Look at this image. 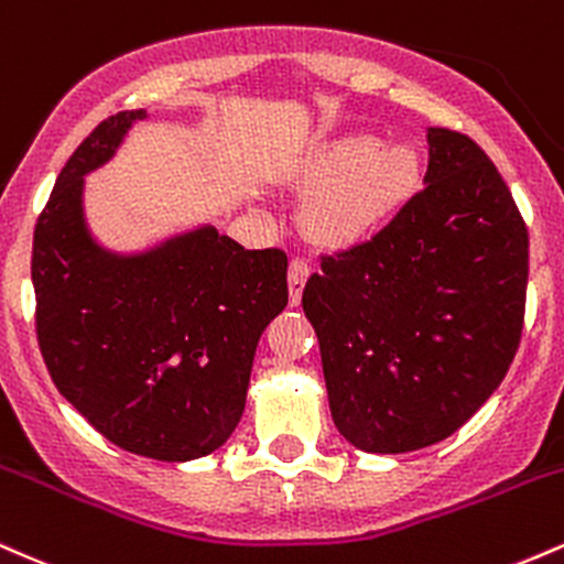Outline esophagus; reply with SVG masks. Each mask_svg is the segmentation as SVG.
I'll list each match as a JSON object with an SVG mask.
<instances>
[{
  "label": "esophagus",
  "mask_w": 564,
  "mask_h": 564,
  "mask_svg": "<svg viewBox=\"0 0 564 564\" xmlns=\"http://www.w3.org/2000/svg\"><path fill=\"white\" fill-rule=\"evenodd\" d=\"M307 275H310V264L304 260H291L289 264V300L291 304H300L302 300V289L304 283H307Z\"/></svg>",
  "instance_id": "34e87169"
}]
</instances>
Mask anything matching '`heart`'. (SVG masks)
I'll use <instances>...</instances> for the list:
<instances>
[{"label":"heart","instance_id":"heart-1","mask_svg":"<svg viewBox=\"0 0 564 564\" xmlns=\"http://www.w3.org/2000/svg\"><path fill=\"white\" fill-rule=\"evenodd\" d=\"M424 159L416 142H381L371 132L321 140L300 159L296 185L315 191L307 228L328 246H355L392 223L422 185Z\"/></svg>","mask_w":564,"mask_h":564}]
</instances>
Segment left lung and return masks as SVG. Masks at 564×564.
Wrapping results in <instances>:
<instances>
[{
	"instance_id": "8db88e82",
	"label": "left lung",
	"mask_w": 564,
	"mask_h": 564,
	"mask_svg": "<svg viewBox=\"0 0 564 564\" xmlns=\"http://www.w3.org/2000/svg\"><path fill=\"white\" fill-rule=\"evenodd\" d=\"M424 191L302 294L336 430L366 453L435 445L507 377L525 321L528 228L467 134L426 129Z\"/></svg>"
}]
</instances>
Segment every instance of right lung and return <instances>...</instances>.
<instances>
[{
  "instance_id": "obj_1",
  "label": "right lung",
  "mask_w": 564,
  "mask_h": 564,
  "mask_svg": "<svg viewBox=\"0 0 564 564\" xmlns=\"http://www.w3.org/2000/svg\"><path fill=\"white\" fill-rule=\"evenodd\" d=\"M145 111L100 121L66 161L34 230L36 339L57 392L102 437L156 462L209 456L246 405L257 341L286 307V251L212 225L116 254L84 219V174Z\"/></svg>"
}]
</instances>
